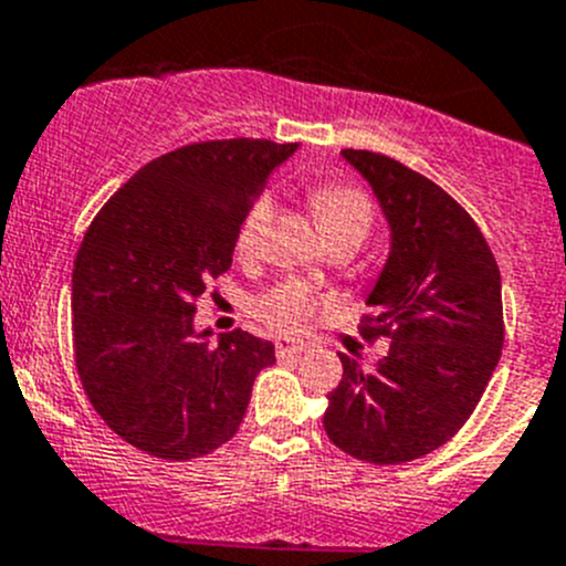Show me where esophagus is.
Returning <instances> with one entry per match:
<instances>
[{"mask_svg": "<svg viewBox=\"0 0 566 566\" xmlns=\"http://www.w3.org/2000/svg\"><path fill=\"white\" fill-rule=\"evenodd\" d=\"M307 352L304 343H276V357L279 360H293V357H301Z\"/></svg>", "mask_w": 566, "mask_h": 566, "instance_id": "34e87169", "label": "esophagus"}]
</instances>
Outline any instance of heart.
Here are the masks:
<instances>
[{
    "label": "heart",
    "mask_w": 566,
    "mask_h": 566,
    "mask_svg": "<svg viewBox=\"0 0 566 566\" xmlns=\"http://www.w3.org/2000/svg\"><path fill=\"white\" fill-rule=\"evenodd\" d=\"M310 200H313L315 220H318L329 245H335V242L363 245V240H366L374 226V206L363 189L352 187V184L326 181L310 192ZM271 220L273 198L268 192H259L245 206L240 226H237V251L242 256H251V253L259 251ZM318 307V295L307 284L290 279V282H279L262 295H256L251 301V315L276 335H301L313 324Z\"/></svg>",
    "instance_id": "heart-1"
}]
</instances>
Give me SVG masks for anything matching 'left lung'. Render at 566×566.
I'll use <instances>...</instances> for the list:
<instances>
[{
  "label": "left lung",
  "instance_id": "left-lung-1",
  "mask_svg": "<svg viewBox=\"0 0 566 566\" xmlns=\"http://www.w3.org/2000/svg\"><path fill=\"white\" fill-rule=\"evenodd\" d=\"M377 195L390 226V253L368 293L366 340L388 337L374 371L340 355L324 430L346 455L408 463L450 441L489 385L503 352L497 259L469 211L402 161L343 150Z\"/></svg>",
  "mask_w": 566,
  "mask_h": 566
}]
</instances>
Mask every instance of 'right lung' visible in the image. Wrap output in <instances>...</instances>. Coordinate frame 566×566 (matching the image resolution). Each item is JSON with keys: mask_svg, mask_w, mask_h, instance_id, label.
<instances>
[{"mask_svg": "<svg viewBox=\"0 0 566 566\" xmlns=\"http://www.w3.org/2000/svg\"><path fill=\"white\" fill-rule=\"evenodd\" d=\"M295 142L214 139L153 158L97 211L72 273L83 390L119 438L164 461L234 438L273 343L234 329L209 343L192 315L231 268L245 206Z\"/></svg>", "mask_w": 566, "mask_h": 566, "instance_id": "add662e5", "label": "right lung"}]
</instances>
